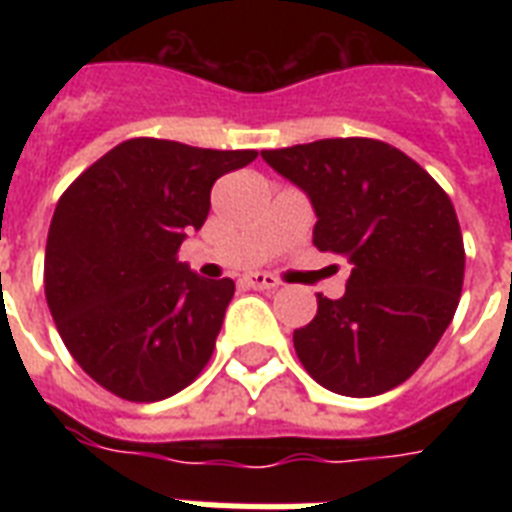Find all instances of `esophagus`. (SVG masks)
I'll list each match as a JSON object with an SVG mask.
<instances>
[{"instance_id":"esophagus-1","label":"esophagus","mask_w":512,"mask_h":512,"mask_svg":"<svg viewBox=\"0 0 512 512\" xmlns=\"http://www.w3.org/2000/svg\"><path fill=\"white\" fill-rule=\"evenodd\" d=\"M244 284L252 289H265V292H271V289L279 287V279L276 276H271V273H249V276H244Z\"/></svg>"}]
</instances>
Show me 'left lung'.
<instances>
[{
    "label": "left lung",
    "mask_w": 512,
    "mask_h": 512,
    "mask_svg": "<svg viewBox=\"0 0 512 512\" xmlns=\"http://www.w3.org/2000/svg\"><path fill=\"white\" fill-rule=\"evenodd\" d=\"M316 209L313 244L353 271L340 300L295 329L305 372L332 393L380 396L433 353L460 305L465 247L452 199L404 151L327 138L263 151Z\"/></svg>",
    "instance_id": "8db88e82"
}]
</instances>
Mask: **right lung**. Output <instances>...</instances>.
<instances>
[{
    "label": "right lung",
    "mask_w": 512,
    "mask_h": 512,
    "mask_svg": "<svg viewBox=\"0 0 512 512\" xmlns=\"http://www.w3.org/2000/svg\"><path fill=\"white\" fill-rule=\"evenodd\" d=\"M257 151L132 138L60 196L44 249V295L60 340L108 393L151 404L188 388L215 350L231 279L177 263L209 215L217 177Z\"/></svg>",
    "instance_id": "add662e5"
}]
</instances>
